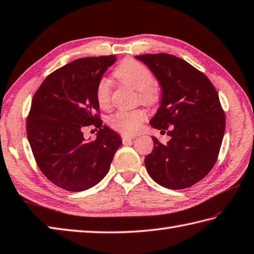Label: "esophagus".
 I'll return each mask as SVG.
<instances>
[{"label":"esophagus","mask_w":254,"mask_h":254,"mask_svg":"<svg viewBox=\"0 0 254 254\" xmlns=\"http://www.w3.org/2000/svg\"><path fill=\"white\" fill-rule=\"evenodd\" d=\"M121 137H122V142H123L124 144H127V143H128V142H131L132 140H134V138H135V136L127 135V134H122Z\"/></svg>","instance_id":"1"}]
</instances>
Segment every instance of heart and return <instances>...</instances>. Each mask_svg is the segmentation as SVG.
<instances>
[{
    "mask_svg": "<svg viewBox=\"0 0 254 254\" xmlns=\"http://www.w3.org/2000/svg\"><path fill=\"white\" fill-rule=\"evenodd\" d=\"M114 77L121 82L137 90L138 98L144 103L151 104L157 100V89L150 69L133 59H127L114 70ZM97 102L101 108H108L111 102V86L108 79L102 78L96 86ZM146 113L142 109H121L111 114L108 123L111 127L124 134H134L145 121Z\"/></svg>",
    "mask_w": 254,
    "mask_h": 254,
    "instance_id": "1",
    "label": "heart"
}]
</instances>
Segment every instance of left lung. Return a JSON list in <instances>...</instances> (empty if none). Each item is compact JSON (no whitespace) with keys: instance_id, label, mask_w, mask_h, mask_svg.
<instances>
[{"instance_id":"8db88e82","label":"left lung","mask_w":254,"mask_h":254,"mask_svg":"<svg viewBox=\"0 0 254 254\" xmlns=\"http://www.w3.org/2000/svg\"><path fill=\"white\" fill-rule=\"evenodd\" d=\"M150 68L162 88L160 108L150 124L168 130L166 144L152 136L154 147L145 157L146 170L170 190L192 186L215 165L226 128V118L215 87L205 74L174 55L135 56Z\"/></svg>"}]
</instances>
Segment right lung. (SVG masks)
I'll list each match as a JSON object with an SVG mask.
<instances>
[{"mask_svg": "<svg viewBox=\"0 0 254 254\" xmlns=\"http://www.w3.org/2000/svg\"><path fill=\"white\" fill-rule=\"evenodd\" d=\"M116 62V55L76 59L49 74L33 98L26 128L34 157L44 175L66 190L97 185L122 143L94 114L97 83ZM92 124L101 128L94 140L82 132Z\"/></svg>", "mask_w": 254, "mask_h": 254, "instance_id": "right-lung-1", "label": "right lung"}]
</instances>
